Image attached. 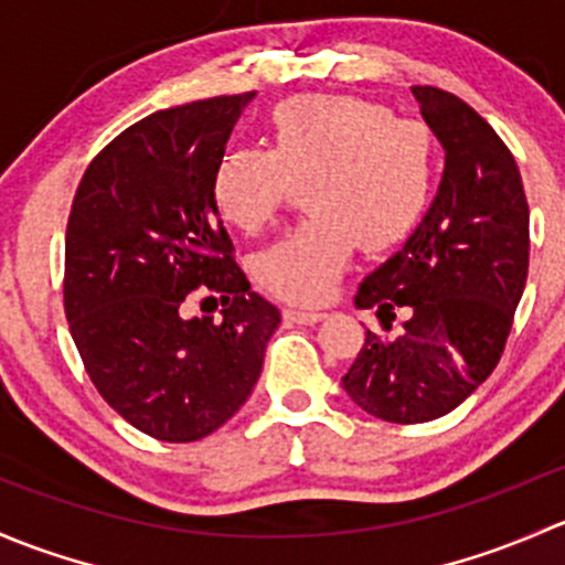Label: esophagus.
Segmentation results:
<instances>
[{
    "mask_svg": "<svg viewBox=\"0 0 565 565\" xmlns=\"http://www.w3.org/2000/svg\"><path fill=\"white\" fill-rule=\"evenodd\" d=\"M282 316H285V321H290V323L312 326V323L323 321L326 312H318V310H301V307H285Z\"/></svg>",
    "mask_w": 565,
    "mask_h": 565,
    "instance_id": "1",
    "label": "esophagus"
}]
</instances>
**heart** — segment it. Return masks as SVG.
Masks as SVG:
<instances>
[{"label": "heart", "mask_w": 565, "mask_h": 565, "mask_svg": "<svg viewBox=\"0 0 565 565\" xmlns=\"http://www.w3.org/2000/svg\"><path fill=\"white\" fill-rule=\"evenodd\" d=\"M305 179L310 214L258 253L253 271L285 301L321 305L362 242L388 249L422 223L435 184V138L424 121L362 97H290L271 114L266 149L223 154L212 195L231 225L258 234Z\"/></svg>", "instance_id": "heart-1"}]
</instances>
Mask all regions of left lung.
Instances as JSON below:
<instances>
[{
  "instance_id": "8db88e82",
  "label": "left lung",
  "mask_w": 565,
  "mask_h": 565,
  "mask_svg": "<svg viewBox=\"0 0 565 565\" xmlns=\"http://www.w3.org/2000/svg\"><path fill=\"white\" fill-rule=\"evenodd\" d=\"M422 116L446 149L438 198L408 244L359 285L356 307L375 310L392 340L367 331L342 375L370 416L422 424L446 416L503 356L527 280L531 212L520 168L468 103L438 86H413Z\"/></svg>"
}]
</instances>
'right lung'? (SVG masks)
Returning <instances> with one entry per match:
<instances>
[{
  "instance_id": "1",
  "label": "right lung",
  "mask_w": 565,
  "mask_h": 565,
  "mask_svg": "<svg viewBox=\"0 0 565 565\" xmlns=\"http://www.w3.org/2000/svg\"><path fill=\"white\" fill-rule=\"evenodd\" d=\"M157 110L86 166L65 236V316L100 397L166 444H193L247 403L280 310L249 290L212 195L242 106ZM221 299L224 321L184 319ZM214 312V310H212Z\"/></svg>"
}]
</instances>
